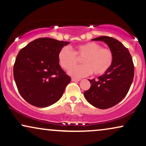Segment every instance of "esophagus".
Instances as JSON below:
<instances>
[{
    "label": "esophagus",
    "instance_id": "1",
    "mask_svg": "<svg viewBox=\"0 0 146 146\" xmlns=\"http://www.w3.org/2000/svg\"><path fill=\"white\" fill-rule=\"evenodd\" d=\"M81 79H77V78H74V77H73V78H71V81L72 82H79Z\"/></svg>",
    "mask_w": 146,
    "mask_h": 146
}]
</instances>
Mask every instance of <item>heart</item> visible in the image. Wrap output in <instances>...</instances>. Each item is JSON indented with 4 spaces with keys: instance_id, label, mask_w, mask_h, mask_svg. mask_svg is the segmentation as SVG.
I'll use <instances>...</instances> for the list:
<instances>
[{
    "instance_id": "b5f03b06",
    "label": "heart",
    "mask_w": 146,
    "mask_h": 146,
    "mask_svg": "<svg viewBox=\"0 0 146 146\" xmlns=\"http://www.w3.org/2000/svg\"><path fill=\"white\" fill-rule=\"evenodd\" d=\"M77 57L82 58L83 64L73 67L78 60ZM58 58L63 69L73 67L68 71L70 75L79 78L88 76L92 72L96 75L104 74L111 67L114 56L110 49L91 42L77 46L74 52L68 46L62 47L58 52Z\"/></svg>"
}]
</instances>
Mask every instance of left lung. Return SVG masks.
<instances>
[{
  "instance_id": "1",
  "label": "left lung",
  "mask_w": 146,
  "mask_h": 146,
  "mask_svg": "<svg viewBox=\"0 0 146 146\" xmlns=\"http://www.w3.org/2000/svg\"><path fill=\"white\" fill-rule=\"evenodd\" d=\"M92 41L106 43L113 53L111 67L97 79H89L91 87L84 92L86 100L100 109H106L121 102L128 93L134 77V65L128 49L119 40L100 36Z\"/></svg>"
}]
</instances>
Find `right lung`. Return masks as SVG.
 <instances>
[{"label": "right lung", "instance_id": "1", "mask_svg": "<svg viewBox=\"0 0 146 146\" xmlns=\"http://www.w3.org/2000/svg\"><path fill=\"white\" fill-rule=\"evenodd\" d=\"M69 43L41 38L19 52L13 67L15 82L20 94L30 104L45 108L62 97L71 79L60 67L58 54Z\"/></svg>", "mask_w": 146, "mask_h": 146}]
</instances>
